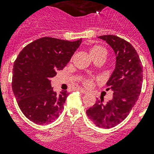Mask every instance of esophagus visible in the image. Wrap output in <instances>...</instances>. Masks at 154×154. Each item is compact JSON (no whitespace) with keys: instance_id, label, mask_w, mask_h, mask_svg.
I'll return each mask as SVG.
<instances>
[{"instance_id":"1","label":"esophagus","mask_w":154,"mask_h":154,"mask_svg":"<svg viewBox=\"0 0 154 154\" xmlns=\"http://www.w3.org/2000/svg\"><path fill=\"white\" fill-rule=\"evenodd\" d=\"M78 89V90H79V91L81 92V93H82V94H87V91H86V90H85V89H80V88H79V89Z\"/></svg>"}]
</instances>
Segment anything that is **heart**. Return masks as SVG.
I'll use <instances>...</instances> for the list:
<instances>
[{"mask_svg":"<svg viewBox=\"0 0 154 154\" xmlns=\"http://www.w3.org/2000/svg\"><path fill=\"white\" fill-rule=\"evenodd\" d=\"M89 53H90V56L94 60L101 59V60H103L104 58L105 57V55H106V51H105L104 47L96 45H94L89 49ZM83 84L85 86H90L92 84V79H90V78L85 79L84 82H83Z\"/></svg>","mask_w":154,"mask_h":154,"instance_id":"b5f03b06","label":"heart"}]
</instances>
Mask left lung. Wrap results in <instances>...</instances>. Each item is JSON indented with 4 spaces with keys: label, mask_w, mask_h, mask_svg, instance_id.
Returning <instances> with one entry per match:
<instances>
[{
    "label": "left lung",
    "mask_w": 154,
    "mask_h": 154,
    "mask_svg": "<svg viewBox=\"0 0 154 154\" xmlns=\"http://www.w3.org/2000/svg\"><path fill=\"white\" fill-rule=\"evenodd\" d=\"M114 51L116 65L106 85L113 92L112 100L104 103L101 97L86 114L97 127L109 129L129 115L138 100L143 82V69L138 54L130 43L114 35L98 37Z\"/></svg>",
    "instance_id": "1"
}]
</instances>
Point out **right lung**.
<instances>
[{
	"label": "right lung",
	"mask_w": 154,
	"mask_h": 154,
	"mask_svg": "<svg viewBox=\"0 0 154 154\" xmlns=\"http://www.w3.org/2000/svg\"><path fill=\"white\" fill-rule=\"evenodd\" d=\"M82 39L69 42L42 37L20 51L13 64V94L23 114L37 125L50 124L64 109L69 93L51 86V77L69 61Z\"/></svg>",
	"instance_id": "right-lung-1"
}]
</instances>
